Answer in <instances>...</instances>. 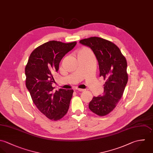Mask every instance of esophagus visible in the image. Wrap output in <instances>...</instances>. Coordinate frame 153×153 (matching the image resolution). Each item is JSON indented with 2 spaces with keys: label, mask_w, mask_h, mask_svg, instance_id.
Returning a JSON list of instances; mask_svg holds the SVG:
<instances>
[{
  "label": "esophagus",
  "mask_w": 153,
  "mask_h": 153,
  "mask_svg": "<svg viewBox=\"0 0 153 153\" xmlns=\"http://www.w3.org/2000/svg\"><path fill=\"white\" fill-rule=\"evenodd\" d=\"M76 90H77V91H80V92H84V91H85V89H79V88H78V89L77 88V89H76Z\"/></svg>",
  "instance_id": "1"
}]
</instances>
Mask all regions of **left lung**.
Returning <instances> with one entry per match:
<instances>
[{"mask_svg": "<svg viewBox=\"0 0 153 153\" xmlns=\"http://www.w3.org/2000/svg\"><path fill=\"white\" fill-rule=\"evenodd\" d=\"M79 42L92 49L99 63V76L106 80L103 95L94 96L89 108L95 114L105 116L114 110L122 97L128 82L127 62L120 48L109 41L93 36Z\"/></svg>", "mask_w": 153, "mask_h": 153, "instance_id": "8db88e82", "label": "left lung"}]
</instances>
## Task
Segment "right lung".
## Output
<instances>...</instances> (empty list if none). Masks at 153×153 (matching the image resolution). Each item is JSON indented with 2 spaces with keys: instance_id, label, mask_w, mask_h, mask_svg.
I'll return each mask as SVG.
<instances>
[{
  "instance_id": "add662e5",
  "label": "right lung",
  "mask_w": 153,
  "mask_h": 153,
  "mask_svg": "<svg viewBox=\"0 0 153 153\" xmlns=\"http://www.w3.org/2000/svg\"><path fill=\"white\" fill-rule=\"evenodd\" d=\"M50 41L36 48L25 67L26 86L39 111L52 121L61 119L67 112L73 90L54 91L53 76L58 71L62 57L76 45Z\"/></svg>"
}]
</instances>
